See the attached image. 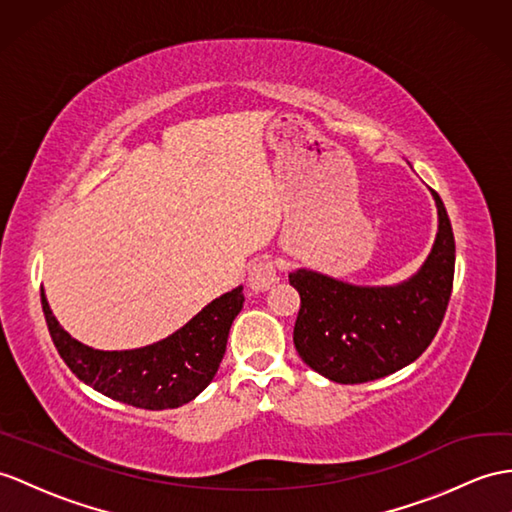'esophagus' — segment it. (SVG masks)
<instances>
[{
	"label": "esophagus",
	"instance_id": "34e87169",
	"mask_svg": "<svg viewBox=\"0 0 512 512\" xmlns=\"http://www.w3.org/2000/svg\"><path fill=\"white\" fill-rule=\"evenodd\" d=\"M276 280H278V276H276V263H273V260L260 258L249 265V271H247L249 289L269 291L271 286L276 284Z\"/></svg>",
	"mask_w": 512,
	"mask_h": 512
}]
</instances>
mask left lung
<instances>
[{
	"label": "left lung",
	"mask_w": 512,
	"mask_h": 512,
	"mask_svg": "<svg viewBox=\"0 0 512 512\" xmlns=\"http://www.w3.org/2000/svg\"><path fill=\"white\" fill-rule=\"evenodd\" d=\"M426 263L395 286H356L310 269L289 273L299 299L293 343L304 363L339 384L378 380L417 360L439 332L454 284L456 245L441 197Z\"/></svg>",
	"instance_id": "1"
}]
</instances>
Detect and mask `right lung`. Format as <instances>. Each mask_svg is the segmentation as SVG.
<instances>
[{
  "mask_svg": "<svg viewBox=\"0 0 512 512\" xmlns=\"http://www.w3.org/2000/svg\"><path fill=\"white\" fill-rule=\"evenodd\" d=\"M243 286L213 299L167 339L139 350H93L62 330L41 293L49 334L60 358L95 391L145 410L189 404L213 382L234 317L243 308Z\"/></svg>",
  "mask_w": 512,
  "mask_h": 512,
  "instance_id": "obj_1",
  "label": "right lung"
}]
</instances>
